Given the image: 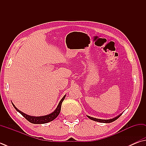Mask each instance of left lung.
<instances>
[{
	"label": "left lung",
	"mask_w": 146,
	"mask_h": 146,
	"mask_svg": "<svg viewBox=\"0 0 146 146\" xmlns=\"http://www.w3.org/2000/svg\"><path fill=\"white\" fill-rule=\"evenodd\" d=\"M122 114H119V116H117L116 117H115L114 118H112V119H97V118H94V117H90V116H87L90 119L92 120H93V121H97V122H100V123H111L112 121H114L115 120H116L117 119H118L120 117L121 115Z\"/></svg>",
	"instance_id": "obj_1"
}]
</instances>
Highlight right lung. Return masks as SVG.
Wrapping results in <instances>:
<instances>
[{
  "instance_id": "obj_1",
  "label": "right lung",
  "mask_w": 146,
  "mask_h": 146,
  "mask_svg": "<svg viewBox=\"0 0 146 146\" xmlns=\"http://www.w3.org/2000/svg\"><path fill=\"white\" fill-rule=\"evenodd\" d=\"M65 96L66 95H65L64 97L62 98V100H60V102L58 104V106L56 107V109H55V111L52 112V113H51V114L46 115V116H43L35 117V116H29V115L25 114V113H23V112L20 111V110H18L13 103H12V104L16 111L20 112L22 116L25 118L27 120H28L29 122L34 123V124H44V123H47L48 122H50V121H51L54 120L58 116V114L60 112V111H61V106H62V102L64 101V100L65 99Z\"/></svg>"
}]
</instances>
